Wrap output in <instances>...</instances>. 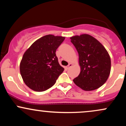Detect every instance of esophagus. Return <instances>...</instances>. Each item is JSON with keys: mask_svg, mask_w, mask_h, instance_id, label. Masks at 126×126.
I'll return each mask as SVG.
<instances>
[{"mask_svg": "<svg viewBox=\"0 0 126 126\" xmlns=\"http://www.w3.org/2000/svg\"><path fill=\"white\" fill-rule=\"evenodd\" d=\"M72 66H73V64H72V63H69V64H68L67 66H66V67H65V68H66V69H69L70 67H72Z\"/></svg>", "mask_w": 126, "mask_h": 126, "instance_id": "esophagus-1", "label": "esophagus"}]
</instances>
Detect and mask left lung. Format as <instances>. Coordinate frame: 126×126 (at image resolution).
Segmentation results:
<instances>
[{
	"instance_id": "8db88e82",
	"label": "left lung",
	"mask_w": 126,
	"mask_h": 126,
	"mask_svg": "<svg viewBox=\"0 0 126 126\" xmlns=\"http://www.w3.org/2000/svg\"><path fill=\"white\" fill-rule=\"evenodd\" d=\"M79 54L80 72L74 83L84 91L98 89L109 77L111 59L105 47L94 37L82 34L70 37Z\"/></svg>"
}]
</instances>
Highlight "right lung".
Returning a JSON list of instances; mask_svg holds the SVG:
<instances>
[{
	"instance_id": "add662e5",
	"label": "right lung",
	"mask_w": 126,
	"mask_h": 126,
	"mask_svg": "<svg viewBox=\"0 0 126 126\" xmlns=\"http://www.w3.org/2000/svg\"><path fill=\"white\" fill-rule=\"evenodd\" d=\"M65 37L45 35L26 50L20 63V73L24 83L33 91H44L53 86L64 71L56 51Z\"/></svg>"
}]
</instances>
